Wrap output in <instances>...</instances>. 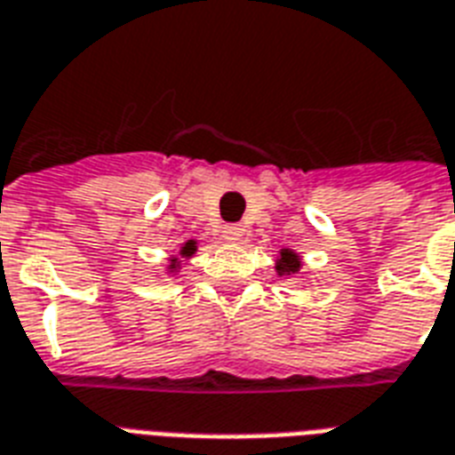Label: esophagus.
<instances>
[{
	"label": "esophagus",
	"instance_id": "1",
	"mask_svg": "<svg viewBox=\"0 0 455 455\" xmlns=\"http://www.w3.org/2000/svg\"><path fill=\"white\" fill-rule=\"evenodd\" d=\"M241 235H243L241 224H227V227L221 228V238H224V241H241Z\"/></svg>",
	"mask_w": 455,
	"mask_h": 455
}]
</instances>
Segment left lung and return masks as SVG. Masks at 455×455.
I'll return each mask as SVG.
<instances>
[{
  "label": "left lung",
  "mask_w": 455,
  "mask_h": 455,
  "mask_svg": "<svg viewBox=\"0 0 455 455\" xmlns=\"http://www.w3.org/2000/svg\"><path fill=\"white\" fill-rule=\"evenodd\" d=\"M276 269H279V274L298 272V269H300V258H298L296 252L282 251V259L276 262Z\"/></svg>",
  "instance_id": "1"
}]
</instances>
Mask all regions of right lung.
<instances>
[{"mask_svg":"<svg viewBox=\"0 0 455 455\" xmlns=\"http://www.w3.org/2000/svg\"><path fill=\"white\" fill-rule=\"evenodd\" d=\"M193 252H196V241L186 243V245H183V251H181L183 258H190V255H193ZM172 267H173V262H172Z\"/></svg>","mask_w":455,"mask_h":455,"instance_id":"right-lung-1","label":"right lung"}]
</instances>
